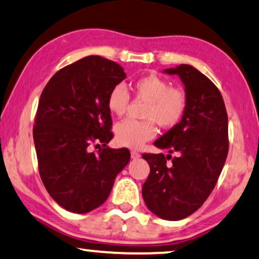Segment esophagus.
<instances>
[{"label": "esophagus", "instance_id": "obj_1", "mask_svg": "<svg viewBox=\"0 0 259 259\" xmlns=\"http://www.w3.org/2000/svg\"><path fill=\"white\" fill-rule=\"evenodd\" d=\"M141 157V154L140 153H137V151H132V158L133 160H137V158H140Z\"/></svg>", "mask_w": 259, "mask_h": 259}]
</instances>
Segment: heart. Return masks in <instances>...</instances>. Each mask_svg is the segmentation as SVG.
<instances>
[{"mask_svg": "<svg viewBox=\"0 0 259 259\" xmlns=\"http://www.w3.org/2000/svg\"><path fill=\"white\" fill-rule=\"evenodd\" d=\"M136 96L148 103L143 111L147 120H123L116 126V142L120 147L136 148L153 139L156 134L154 122L163 129H170L180 122L187 108V97L182 90L170 88L165 79L148 74L134 81ZM129 104V94L122 85L110 91L108 109L115 116H123Z\"/></svg>", "mask_w": 259, "mask_h": 259, "instance_id": "obj_1", "label": "heart"}]
</instances>
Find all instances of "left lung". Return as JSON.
<instances>
[{
    "instance_id": "8db88e82",
    "label": "left lung",
    "mask_w": 259,
    "mask_h": 259,
    "mask_svg": "<svg viewBox=\"0 0 259 259\" xmlns=\"http://www.w3.org/2000/svg\"><path fill=\"white\" fill-rule=\"evenodd\" d=\"M163 73L180 77L187 108L180 122L154 142L169 154L142 155L150 165L142 195L155 215L175 222L194 213L214 188L229 153V120L222 94L205 74L186 64Z\"/></svg>"
}]
</instances>
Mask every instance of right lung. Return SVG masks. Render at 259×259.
I'll return each mask as SVG.
<instances>
[{
	"label": "right lung",
	"mask_w": 259,
	"mask_h": 259,
	"mask_svg": "<svg viewBox=\"0 0 259 259\" xmlns=\"http://www.w3.org/2000/svg\"><path fill=\"white\" fill-rule=\"evenodd\" d=\"M126 78L113 61L90 55L61 68L41 94L33 139L41 180L67 211L88 213L109 198L130 151L106 146L113 137L110 91ZM102 143L97 153L89 144Z\"/></svg>",
	"instance_id": "right-lung-1"
}]
</instances>
